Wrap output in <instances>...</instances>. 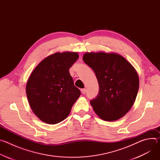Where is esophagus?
I'll return each mask as SVG.
<instances>
[{"mask_svg":"<svg viewBox=\"0 0 160 160\" xmlns=\"http://www.w3.org/2000/svg\"><path fill=\"white\" fill-rule=\"evenodd\" d=\"M81 92L82 94H84L86 93V89L85 88H82L81 89Z\"/></svg>","mask_w":160,"mask_h":160,"instance_id":"1","label":"esophagus"}]
</instances>
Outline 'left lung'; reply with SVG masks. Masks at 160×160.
Masks as SVG:
<instances>
[{
    "instance_id": "8db88e82",
    "label": "left lung",
    "mask_w": 160,
    "mask_h": 160,
    "mask_svg": "<svg viewBox=\"0 0 160 160\" xmlns=\"http://www.w3.org/2000/svg\"><path fill=\"white\" fill-rule=\"evenodd\" d=\"M83 60L94 72L99 86L98 97L90 102L96 115L108 122L124 117L139 90V79L134 67L115 52H87Z\"/></svg>"
}]
</instances>
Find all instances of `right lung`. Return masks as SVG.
Wrapping results in <instances>:
<instances>
[{"label": "right lung", "instance_id": "obj_1", "mask_svg": "<svg viewBox=\"0 0 160 160\" xmlns=\"http://www.w3.org/2000/svg\"><path fill=\"white\" fill-rule=\"evenodd\" d=\"M78 54L56 52L44 58L33 70L26 86L30 106L42 122L56 124L66 119L80 97L69 70Z\"/></svg>", "mask_w": 160, "mask_h": 160}]
</instances>
